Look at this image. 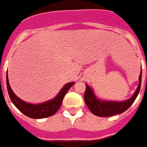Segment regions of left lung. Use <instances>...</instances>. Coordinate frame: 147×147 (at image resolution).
<instances>
[{"instance_id":"obj_1","label":"left lung","mask_w":147,"mask_h":147,"mask_svg":"<svg viewBox=\"0 0 147 147\" xmlns=\"http://www.w3.org/2000/svg\"><path fill=\"white\" fill-rule=\"evenodd\" d=\"M139 86L132 97L122 102L107 101V100L98 98L92 88H90L87 84H86L84 101L90 112L98 117H108L117 114L122 113L132 105V103L135 102V100L139 94L141 87V82H142V70L139 75Z\"/></svg>"}]
</instances>
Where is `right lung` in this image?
<instances>
[{
  "instance_id": "add662e5",
  "label": "right lung",
  "mask_w": 147,
  "mask_h": 147,
  "mask_svg": "<svg viewBox=\"0 0 147 147\" xmlns=\"http://www.w3.org/2000/svg\"><path fill=\"white\" fill-rule=\"evenodd\" d=\"M6 83H7L8 95L10 97L11 102L21 113H23L27 117L33 119H42L54 115L61 107L64 97L67 94L68 90L75 84V82L65 84L54 98L40 104H32V103L24 102L15 94V93L12 91L11 86L9 85L8 72L6 74Z\"/></svg>"
}]
</instances>
